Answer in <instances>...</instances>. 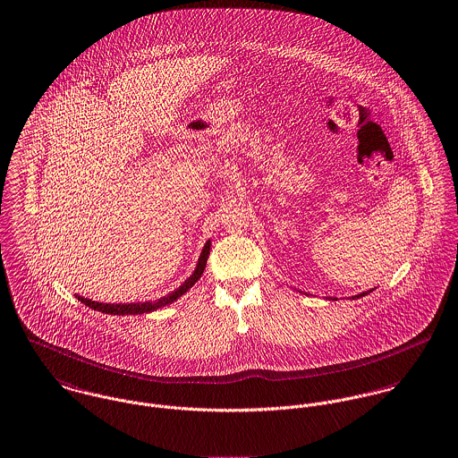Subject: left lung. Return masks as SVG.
I'll list each match as a JSON object with an SVG mask.
<instances>
[{
    "label": "left lung",
    "mask_w": 458,
    "mask_h": 458,
    "mask_svg": "<svg viewBox=\"0 0 458 458\" xmlns=\"http://www.w3.org/2000/svg\"><path fill=\"white\" fill-rule=\"evenodd\" d=\"M367 293H370V292H365V293H360V295H356L355 299H360V297H365Z\"/></svg>",
    "instance_id": "obj_1"
}]
</instances>
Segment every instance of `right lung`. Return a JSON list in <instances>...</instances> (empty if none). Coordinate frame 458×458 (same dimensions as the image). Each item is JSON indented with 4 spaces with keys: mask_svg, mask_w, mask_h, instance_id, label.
I'll return each instance as SVG.
<instances>
[{
    "mask_svg": "<svg viewBox=\"0 0 458 458\" xmlns=\"http://www.w3.org/2000/svg\"><path fill=\"white\" fill-rule=\"evenodd\" d=\"M208 251H210V241H207V244H205L204 250H202V254H200V258H199V265H197L193 276H190L175 292H172V293H168L166 297H161V299H157V301H154V302H142V304H140V302H139V304H102V302H95V301L84 299V297H81V295H75V297H77V301H81L82 304H86L88 307L95 309V310L105 312V314L124 316V314H144V312H151V310H156V309H159V307H163V305L175 302L179 297H182V295L202 277L205 265H207V258H208Z\"/></svg>",
    "mask_w": 458,
    "mask_h": 458,
    "instance_id": "right-lung-1",
    "label": "right lung"
}]
</instances>
